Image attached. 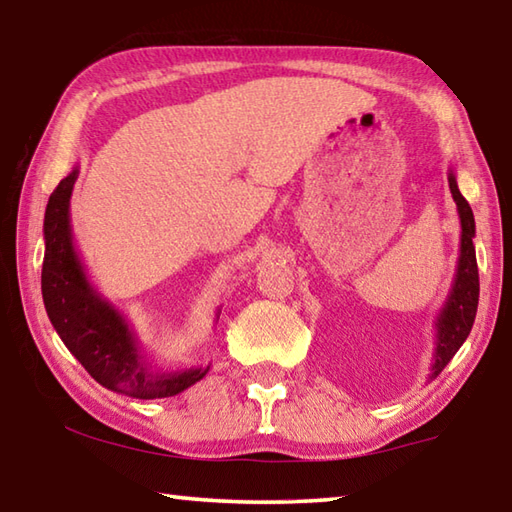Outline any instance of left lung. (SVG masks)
<instances>
[{"instance_id":"left-lung-1","label":"left lung","mask_w":512,"mask_h":512,"mask_svg":"<svg viewBox=\"0 0 512 512\" xmlns=\"http://www.w3.org/2000/svg\"><path fill=\"white\" fill-rule=\"evenodd\" d=\"M447 180L458 210V219H461V250H458L452 289H449L445 305L440 307L436 316V348H433L429 379H436L443 372V368L470 336L476 307H479V268H476V253L472 244L476 235L474 214L470 203L458 192L454 169H449Z\"/></svg>"}]
</instances>
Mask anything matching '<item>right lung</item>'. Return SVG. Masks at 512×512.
I'll use <instances>...</instances> for the list:
<instances>
[{
    "mask_svg": "<svg viewBox=\"0 0 512 512\" xmlns=\"http://www.w3.org/2000/svg\"><path fill=\"white\" fill-rule=\"evenodd\" d=\"M76 178L79 167L60 180L45 210L42 300L51 325L92 379L108 391L137 400H160L187 391L207 375L210 366L160 368L146 357L124 314L92 287L76 253L69 221V198ZM214 320H219V311Z\"/></svg>",
    "mask_w": 512,
    "mask_h": 512,
    "instance_id": "obj_1",
    "label": "right lung"
}]
</instances>
